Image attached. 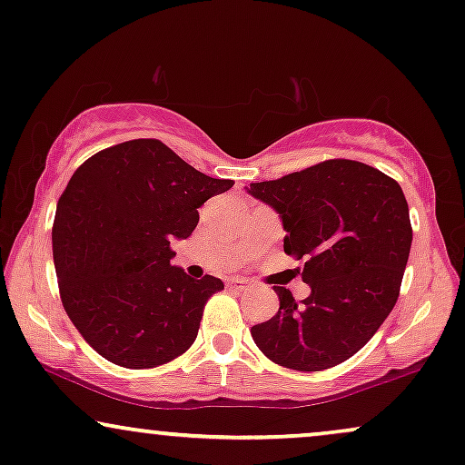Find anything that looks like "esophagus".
<instances>
[{
    "instance_id": "obj_1",
    "label": "esophagus",
    "mask_w": 465,
    "mask_h": 465,
    "mask_svg": "<svg viewBox=\"0 0 465 465\" xmlns=\"http://www.w3.org/2000/svg\"><path fill=\"white\" fill-rule=\"evenodd\" d=\"M228 286H231L232 291H239V292L250 291V282L243 280V277H237V280H231V282H228Z\"/></svg>"
}]
</instances>
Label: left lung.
I'll return each mask as SVG.
<instances>
[{
  "label": "left lung",
  "mask_w": 465,
  "mask_h": 465,
  "mask_svg": "<svg viewBox=\"0 0 465 465\" xmlns=\"http://www.w3.org/2000/svg\"><path fill=\"white\" fill-rule=\"evenodd\" d=\"M250 194L280 213L284 252L305 261L312 294L294 301L275 286L280 312L254 324L264 357L297 371H322L357 354L397 303L412 226L395 179L354 160L250 183Z\"/></svg>",
  "instance_id": "8db88e82"
}]
</instances>
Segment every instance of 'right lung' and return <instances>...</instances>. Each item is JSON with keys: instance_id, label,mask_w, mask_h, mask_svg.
<instances>
[{"instance_id": "add662e5", "label": "right lung", "mask_w": 465, "mask_h": 465, "mask_svg": "<svg viewBox=\"0 0 465 465\" xmlns=\"http://www.w3.org/2000/svg\"><path fill=\"white\" fill-rule=\"evenodd\" d=\"M158 138L102 149L59 196L53 261L70 321L100 357L128 370L177 359L194 343L204 303L224 291L173 267V239H188L198 207L231 190Z\"/></svg>"}]
</instances>
